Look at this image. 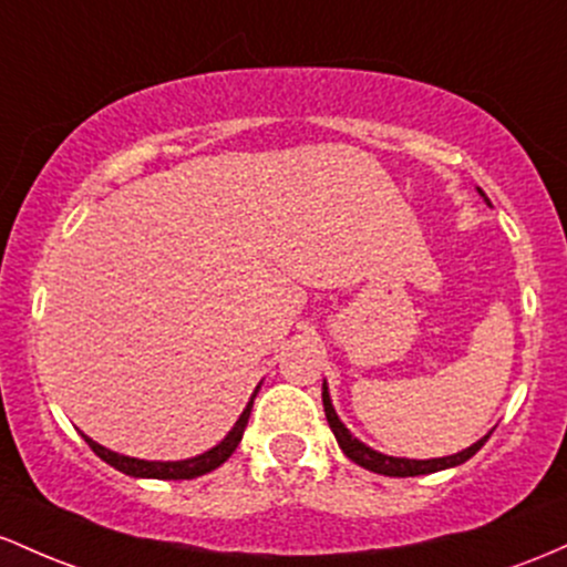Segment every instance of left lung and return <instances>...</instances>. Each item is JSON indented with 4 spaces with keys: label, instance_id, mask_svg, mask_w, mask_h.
I'll use <instances>...</instances> for the list:
<instances>
[{
    "label": "left lung",
    "instance_id": "8db88e82",
    "mask_svg": "<svg viewBox=\"0 0 567 567\" xmlns=\"http://www.w3.org/2000/svg\"><path fill=\"white\" fill-rule=\"evenodd\" d=\"M321 399H323V412H327L329 429H332V434L337 439V444H340L342 453L351 457L353 463H359L361 468H369V472H374V474H385V476H421V474L442 472V468H450V466H461V463H466L468 457L480 453L482 444H485L487 439H489V434H487L485 439H480V442L472 444V447H468V450H463V453L447 455V457H431V461H410V457H391V455H383V453H374L372 447L361 444L359 439H355L351 431H348L346 425L340 423V417H337V412H334V406H332V399H329V393H327V385H323Z\"/></svg>",
    "mask_w": 567,
    "mask_h": 567
}]
</instances>
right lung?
Returning <instances> with one entry per match:
<instances>
[{"label": "right lung", "instance_id": "obj_1", "mask_svg": "<svg viewBox=\"0 0 567 567\" xmlns=\"http://www.w3.org/2000/svg\"><path fill=\"white\" fill-rule=\"evenodd\" d=\"M251 404L246 406L244 415L238 417V423L233 425L230 434L225 436V442L216 444L214 450H208V453H203L198 457H189V461H174V463H161V461H136V457H128V455H117L112 453V450L101 447V444H95L93 439L85 436L87 447L93 450L95 455L101 457V461H106L110 466L117 468V472L128 474V476H146V480H195V476H203L208 472H214V468H219L221 463L227 461L235 453V447L240 444V439H244V431H246V423H249V415H251Z\"/></svg>", "mask_w": 567, "mask_h": 567}]
</instances>
